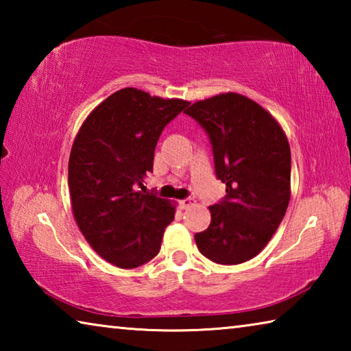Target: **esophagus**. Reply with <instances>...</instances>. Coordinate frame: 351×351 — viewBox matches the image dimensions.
Returning <instances> with one entry per match:
<instances>
[{
    "label": "esophagus",
    "instance_id": "obj_1",
    "mask_svg": "<svg viewBox=\"0 0 351 351\" xmlns=\"http://www.w3.org/2000/svg\"><path fill=\"white\" fill-rule=\"evenodd\" d=\"M193 204H195V199H192V198H187V199H181L180 201L181 209H189V207H192Z\"/></svg>",
    "mask_w": 351,
    "mask_h": 351
}]
</instances>
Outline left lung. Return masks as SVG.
<instances>
[{
	"label": "left lung",
	"mask_w": 351,
	"mask_h": 351,
	"mask_svg": "<svg viewBox=\"0 0 351 351\" xmlns=\"http://www.w3.org/2000/svg\"><path fill=\"white\" fill-rule=\"evenodd\" d=\"M209 134L226 198L210 206V224L195 235L199 252L239 265L263 251L291 198V150L277 119L255 100L221 93L184 111Z\"/></svg>",
	"instance_id": "1"
}]
</instances>
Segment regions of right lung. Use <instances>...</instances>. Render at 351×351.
I'll use <instances>...</instances> for the list:
<instances>
[{
    "instance_id": "right-lung-1",
    "label": "right lung",
    "mask_w": 351,
    "mask_h": 351,
    "mask_svg": "<svg viewBox=\"0 0 351 351\" xmlns=\"http://www.w3.org/2000/svg\"><path fill=\"white\" fill-rule=\"evenodd\" d=\"M187 105L123 88L77 132L68 164L73 215L90 246L117 268L133 269L156 257L173 221L176 206L142 190L159 136Z\"/></svg>"
}]
</instances>
